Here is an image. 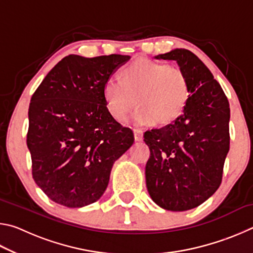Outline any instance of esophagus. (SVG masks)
Listing matches in <instances>:
<instances>
[{"instance_id":"esophagus-1","label":"esophagus","mask_w":253,"mask_h":253,"mask_svg":"<svg viewBox=\"0 0 253 253\" xmlns=\"http://www.w3.org/2000/svg\"><path fill=\"white\" fill-rule=\"evenodd\" d=\"M134 138L136 142H140V140H143V131L139 129H134Z\"/></svg>"}]
</instances>
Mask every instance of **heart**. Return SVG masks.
Returning <instances> with one entry per match:
<instances>
[{"instance_id":"heart-1","label":"heart","mask_w":253,"mask_h":253,"mask_svg":"<svg viewBox=\"0 0 253 253\" xmlns=\"http://www.w3.org/2000/svg\"><path fill=\"white\" fill-rule=\"evenodd\" d=\"M107 109L122 122L136 105L131 116L136 126H146L156 119L166 124L183 113L188 99L187 77L181 68L148 59L132 62L124 70V79L109 78L104 84Z\"/></svg>"}]
</instances>
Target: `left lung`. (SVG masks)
I'll use <instances>...</instances> for the list:
<instances>
[{
	"label": "left lung",
	"instance_id": "1",
	"mask_svg": "<svg viewBox=\"0 0 253 253\" xmlns=\"http://www.w3.org/2000/svg\"><path fill=\"white\" fill-rule=\"evenodd\" d=\"M154 58L176 61L187 77L190 93L181 116L144 134L151 149L146 186L158 207L187 211L211 198L221 184L230 148L229 101L209 68L190 50L174 49Z\"/></svg>",
	"mask_w": 253,
	"mask_h": 253
}]
</instances>
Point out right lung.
Returning <instances> with one entry per match:
<instances>
[{"instance_id":"add662e5","label":"right lung","mask_w":253,"mask_h":253,"mask_svg":"<svg viewBox=\"0 0 253 253\" xmlns=\"http://www.w3.org/2000/svg\"><path fill=\"white\" fill-rule=\"evenodd\" d=\"M129 55L69 54L33 93L27 145L34 182L53 202L83 208L99 200L114 163L134 143L107 109L104 84Z\"/></svg>"}]
</instances>
